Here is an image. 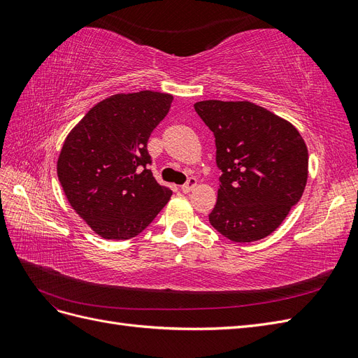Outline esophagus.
Listing matches in <instances>:
<instances>
[{
    "mask_svg": "<svg viewBox=\"0 0 358 358\" xmlns=\"http://www.w3.org/2000/svg\"><path fill=\"white\" fill-rule=\"evenodd\" d=\"M196 185H197V179L196 178H188L187 183H183V185L180 187V189L183 192H191L194 188H196Z\"/></svg>",
    "mask_w": 358,
    "mask_h": 358,
    "instance_id": "1",
    "label": "esophagus"
}]
</instances>
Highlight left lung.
<instances>
[{
  "mask_svg": "<svg viewBox=\"0 0 358 358\" xmlns=\"http://www.w3.org/2000/svg\"><path fill=\"white\" fill-rule=\"evenodd\" d=\"M194 109L215 136L221 170L209 222L231 242L264 239L305 191V140L285 119L249 101L206 100Z\"/></svg>",
  "mask_w": 358,
  "mask_h": 358,
  "instance_id": "1",
  "label": "left lung"
}]
</instances>
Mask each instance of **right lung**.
I'll list each match as a JSON object with an SVG mask.
<instances>
[{
  "label": "right lung",
  "instance_id": "add662e5",
  "mask_svg": "<svg viewBox=\"0 0 358 358\" xmlns=\"http://www.w3.org/2000/svg\"><path fill=\"white\" fill-rule=\"evenodd\" d=\"M170 94L109 96L86 113L61 149L58 179L71 208L104 239L142 233L170 200L148 166V140L170 110Z\"/></svg>",
  "mask_w": 358,
  "mask_h": 358
}]
</instances>
